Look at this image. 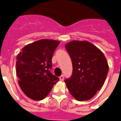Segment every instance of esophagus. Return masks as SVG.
I'll return each instance as SVG.
<instances>
[{
    "mask_svg": "<svg viewBox=\"0 0 121 121\" xmlns=\"http://www.w3.org/2000/svg\"><path fill=\"white\" fill-rule=\"evenodd\" d=\"M64 75H61V76H60L59 77L60 81H63V80H64Z\"/></svg>",
    "mask_w": 121,
    "mask_h": 121,
    "instance_id": "34e87169",
    "label": "esophagus"
}]
</instances>
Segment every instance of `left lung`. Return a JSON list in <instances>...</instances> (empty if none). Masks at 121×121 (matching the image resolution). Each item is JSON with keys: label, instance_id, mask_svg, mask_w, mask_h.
Instances as JSON below:
<instances>
[{"label": "left lung", "instance_id": "8db88e82", "mask_svg": "<svg viewBox=\"0 0 121 121\" xmlns=\"http://www.w3.org/2000/svg\"><path fill=\"white\" fill-rule=\"evenodd\" d=\"M72 60L73 74L65 80L67 88L76 100H88L101 88L108 71L104 54L86 40H72L65 45Z\"/></svg>", "mask_w": 121, "mask_h": 121}]
</instances>
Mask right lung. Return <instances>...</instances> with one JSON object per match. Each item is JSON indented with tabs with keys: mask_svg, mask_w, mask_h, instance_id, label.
<instances>
[{
	"mask_svg": "<svg viewBox=\"0 0 121 121\" xmlns=\"http://www.w3.org/2000/svg\"><path fill=\"white\" fill-rule=\"evenodd\" d=\"M60 42L40 39L26 45L17 54L16 74L24 94L34 100H40L50 93L59 78L53 75L51 59Z\"/></svg>",
	"mask_w": 121,
	"mask_h": 121,
	"instance_id": "1",
	"label": "right lung"
}]
</instances>
